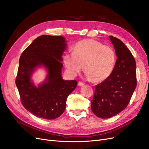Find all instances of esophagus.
<instances>
[{
    "label": "esophagus",
    "instance_id": "obj_1",
    "mask_svg": "<svg viewBox=\"0 0 149 149\" xmlns=\"http://www.w3.org/2000/svg\"><path fill=\"white\" fill-rule=\"evenodd\" d=\"M78 85H79V86H83L84 85V83H83V82L80 81V82H79V83H78Z\"/></svg>",
    "mask_w": 149,
    "mask_h": 149
}]
</instances>
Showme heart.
Returning <instances> with one entry per match:
<instances>
[{"label":"heart","mask_w":149,"mask_h":149,"mask_svg":"<svg viewBox=\"0 0 149 149\" xmlns=\"http://www.w3.org/2000/svg\"><path fill=\"white\" fill-rule=\"evenodd\" d=\"M115 61L116 54L112 48L91 38L78 42L73 52H66L63 57L69 75L75 76L84 64L87 76L95 82L103 81L111 75Z\"/></svg>","instance_id":"heart-1"}]
</instances>
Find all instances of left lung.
Returning a JSON list of instances; mask_svg holds the SVG:
<instances>
[{
	"instance_id": "8db88e82",
	"label": "left lung",
	"mask_w": 149,
	"mask_h": 149,
	"mask_svg": "<svg viewBox=\"0 0 149 149\" xmlns=\"http://www.w3.org/2000/svg\"><path fill=\"white\" fill-rule=\"evenodd\" d=\"M109 38L117 57L111 75L96 85L91 101L93 113L100 118H109L126 108L136 86V62L130 50L120 40Z\"/></svg>"
}]
</instances>
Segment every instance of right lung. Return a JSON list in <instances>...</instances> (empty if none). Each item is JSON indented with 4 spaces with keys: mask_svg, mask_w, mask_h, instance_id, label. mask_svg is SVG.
I'll use <instances>...</instances> for the list:
<instances>
[{
    "mask_svg": "<svg viewBox=\"0 0 149 149\" xmlns=\"http://www.w3.org/2000/svg\"><path fill=\"white\" fill-rule=\"evenodd\" d=\"M66 48L63 37L43 35L36 38L20 57L15 84L21 102L38 118L59 117L65 110L68 95L77 87L76 80H64L61 77V56ZM42 65L48 74L44 82L36 87L31 76L36 67Z\"/></svg>",
    "mask_w": 149,
    "mask_h": 149,
    "instance_id": "obj_1",
    "label": "right lung"
}]
</instances>
